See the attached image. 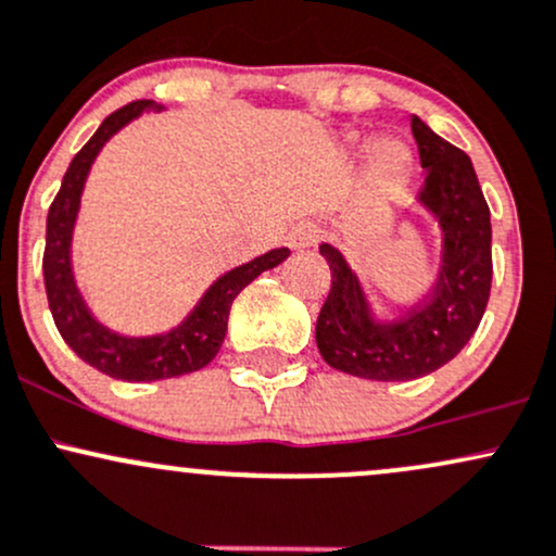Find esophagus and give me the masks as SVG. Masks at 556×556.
I'll return each mask as SVG.
<instances>
[{"mask_svg":"<svg viewBox=\"0 0 556 556\" xmlns=\"http://www.w3.org/2000/svg\"><path fill=\"white\" fill-rule=\"evenodd\" d=\"M317 241H320V228L309 226V223H302V226H296L289 233V247L294 249V252H302V249L315 247Z\"/></svg>","mask_w":556,"mask_h":556,"instance_id":"1","label":"esophagus"}]
</instances>
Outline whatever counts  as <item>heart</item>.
I'll list each match as a JSON object with an SVG mask.
<instances>
[{
    "label": "heart",
    "mask_w": 556,
    "mask_h": 556,
    "mask_svg": "<svg viewBox=\"0 0 556 556\" xmlns=\"http://www.w3.org/2000/svg\"><path fill=\"white\" fill-rule=\"evenodd\" d=\"M409 165V152L404 149V143L399 141H380L376 149H372V173H376L378 180L383 184H396V180L404 178Z\"/></svg>",
    "instance_id": "b5f03b06"
}]
</instances>
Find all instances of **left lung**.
Returning a JSON list of instances; mask_svg holds the SVG:
<instances>
[{"instance_id":"left-lung-1","label":"left lung","mask_w":556,"mask_h":556,"mask_svg":"<svg viewBox=\"0 0 556 556\" xmlns=\"http://www.w3.org/2000/svg\"><path fill=\"white\" fill-rule=\"evenodd\" d=\"M413 136L426 167L417 202L444 233L433 294L399 320H378L357 276L336 247L320 244L330 291L317 315L315 341L336 370L370 380H413L444 367L476 333L491 294V212L476 167L463 149L413 115Z\"/></svg>"}]
</instances>
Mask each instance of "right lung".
<instances>
[{
  "instance_id": "obj_1",
  "label": "right lung",
  "mask_w": 556,
  "mask_h": 556,
  "mask_svg": "<svg viewBox=\"0 0 556 556\" xmlns=\"http://www.w3.org/2000/svg\"><path fill=\"white\" fill-rule=\"evenodd\" d=\"M162 110L152 99H139L126 108L115 110L110 117H104L97 134L86 141V147L73 157L67 167L62 186L54 197L52 207L47 215V249H43V286H47L49 309H52L54 326L65 344L78 354L86 365L97 367L104 376L117 380H162L186 376V372L202 370L215 359L220 352L223 339L228 330V315L233 299L247 289L260 273L273 270L289 257V249H270L267 254H260L247 265L233 267L226 276H220L215 283L204 291L194 309L186 315V320L167 333L157 336H123L110 330L108 326L91 315L80 296L76 276H73L71 244L73 228L80 210V194H84L86 178L102 152V147L123 126L141 115V112Z\"/></svg>"
}]
</instances>
